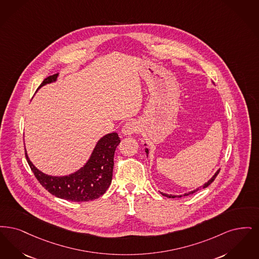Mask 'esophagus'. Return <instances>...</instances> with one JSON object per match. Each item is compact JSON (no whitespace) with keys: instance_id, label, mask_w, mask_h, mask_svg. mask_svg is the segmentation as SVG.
<instances>
[{"instance_id":"34e87169","label":"esophagus","mask_w":259,"mask_h":259,"mask_svg":"<svg viewBox=\"0 0 259 259\" xmlns=\"http://www.w3.org/2000/svg\"><path fill=\"white\" fill-rule=\"evenodd\" d=\"M139 131L138 125L135 123V121H128L124 124L122 128V133L124 135H132L136 134Z\"/></svg>"}]
</instances>
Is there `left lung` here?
I'll return each instance as SVG.
<instances>
[{"label": "left lung", "mask_w": 259, "mask_h": 259, "mask_svg": "<svg viewBox=\"0 0 259 259\" xmlns=\"http://www.w3.org/2000/svg\"><path fill=\"white\" fill-rule=\"evenodd\" d=\"M145 152H146L147 154L149 153V151H148V149H145ZM220 173V169L214 173V176L210 179V180L208 181L207 183H205L204 184V186H203L202 188L200 187V188H198V189H196V190H194V191H190V192H188V193H185L184 194V196H186V195H190V194H192L193 192H195V191H199V190H201V189H205V188H207L208 186H210L213 182H214V179H215V177L218 176V174ZM162 195H164V196H166V197H169V198H175V197H182V195H169V194H165V193H162V192H160Z\"/></svg>", "instance_id": "8db88e82"}]
</instances>
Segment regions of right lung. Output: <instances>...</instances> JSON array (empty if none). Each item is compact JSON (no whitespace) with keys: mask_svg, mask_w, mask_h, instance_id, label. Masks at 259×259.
Listing matches in <instances>:
<instances>
[{"mask_svg":"<svg viewBox=\"0 0 259 259\" xmlns=\"http://www.w3.org/2000/svg\"><path fill=\"white\" fill-rule=\"evenodd\" d=\"M58 73L45 78L41 86L56 81ZM121 142L118 134L104 135L95 147L87 163L68 176L57 177L39 171L28 158L27 161L35 178L46 191L56 197L73 202H86L97 199L107 191L112 181L114 153Z\"/></svg>","mask_w":259,"mask_h":259,"instance_id":"obj_1","label":"right lung"}]
</instances>
